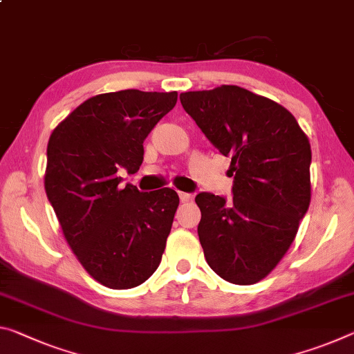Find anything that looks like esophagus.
Masks as SVG:
<instances>
[{
	"instance_id": "1",
	"label": "esophagus",
	"mask_w": 354,
	"mask_h": 354,
	"mask_svg": "<svg viewBox=\"0 0 354 354\" xmlns=\"http://www.w3.org/2000/svg\"><path fill=\"white\" fill-rule=\"evenodd\" d=\"M178 195H179V200H181L183 203H187V201H190V198H192V195L186 194V192H178Z\"/></svg>"
}]
</instances>
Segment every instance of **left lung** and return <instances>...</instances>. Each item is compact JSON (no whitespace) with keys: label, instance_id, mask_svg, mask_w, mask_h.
<instances>
[{"label":"left lung","instance_id":"8db88e82","mask_svg":"<svg viewBox=\"0 0 354 354\" xmlns=\"http://www.w3.org/2000/svg\"><path fill=\"white\" fill-rule=\"evenodd\" d=\"M179 99L218 153L232 159L233 198L195 197L207 265L230 283L260 282L287 254L310 205L308 138L285 106L241 86Z\"/></svg>","mask_w":354,"mask_h":354}]
</instances>
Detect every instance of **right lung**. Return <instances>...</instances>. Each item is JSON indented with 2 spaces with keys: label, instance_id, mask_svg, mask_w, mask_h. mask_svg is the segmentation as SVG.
I'll return each mask as SVG.
<instances>
[{
  "label": "right lung",
  "instance_id": "obj_1",
  "mask_svg": "<svg viewBox=\"0 0 354 354\" xmlns=\"http://www.w3.org/2000/svg\"><path fill=\"white\" fill-rule=\"evenodd\" d=\"M176 100V91L97 94L50 136L44 176L48 201L77 260L104 287H138L162 260L178 194L122 187L118 170H138L145 138Z\"/></svg>",
  "mask_w": 354,
  "mask_h": 354
}]
</instances>
